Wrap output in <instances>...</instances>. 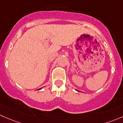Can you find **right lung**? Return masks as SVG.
Instances as JSON below:
<instances>
[{
    "label": "right lung",
    "mask_w": 123,
    "mask_h": 123,
    "mask_svg": "<svg viewBox=\"0 0 123 123\" xmlns=\"http://www.w3.org/2000/svg\"><path fill=\"white\" fill-rule=\"evenodd\" d=\"M41 88H39V90H41Z\"/></svg>",
    "instance_id": "obj_1"
}]
</instances>
